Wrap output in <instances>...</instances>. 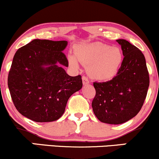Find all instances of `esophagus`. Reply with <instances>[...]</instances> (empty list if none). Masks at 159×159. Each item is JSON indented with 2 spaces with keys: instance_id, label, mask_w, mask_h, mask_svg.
<instances>
[{
  "instance_id": "1",
  "label": "esophagus",
  "mask_w": 159,
  "mask_h": 159,
  "mask_svg": "<svg viewBox=\"0 0 159 159\" xmlns=\"http://www.w3.org/2000/svg\"><path fill=\"white\" fill-rule=\"evenodd\" d=\"M82 82H83L84 85H87L90 83V82H89L88 78L86 77V76H83V77H82Z\"/></svg>"
}]
</instances>
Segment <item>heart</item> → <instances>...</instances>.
I'll return each instance as SVG.
<instances>
[{
  "instance_id": "obj_1",
  "label": "heart",
  "mask_w": 159,
  "mask_h": 159,
  "mask_svg": "<svg viewBox=\"0 0 159 159\" xmlns=\"http://www.w3.org/2000/svg\"><path fill=\"white\" fill-rule=\"evenodd\" d=\"M75 56L69 55L71 66L78 69L81 62L89 66L87 71L93 79L105 81L114 78L121 67L123 61L122 51L117 47L102 43H92L79 45Z\"/></svg>"
}]
</instances>
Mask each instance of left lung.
Segmentation results:
<instances>
[{"mask_svg": "<svg viewBox=\"0 0 159 159\" xmlns=\"http://www.w3.org/2000/svg\"><path fill=\"white\" fill-rule=\"evenodd\" d=\"M124 56L116 75L106 82H94L92 107L98 120L122 124L135 116L143 106L149 85L145 57L125 39L116 40Z\"/></svg>", "mask_w": 159, "mask_h": 159, "instance_id": "left-lung-1", "label": "left lung"}]
</instances>
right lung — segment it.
<instances>
[{"mask_svg": "<svg viewBox=\"0 0 159 159\" xmlns=\"http://www.w3.org/2000/svg\"><path fill=\"white\" fill-rule=\"evenodd\" d=\"M67 41L34 39L18 49L8 75V87L16 108L25 117L45 123L58 120L68 99L82 87L81 76L72 77L63 52Z\"/></svg>", "mask_w": 159, "mask_h": 159, "instance_id": "add662e5", "label": "right lung"}]
</instances>
